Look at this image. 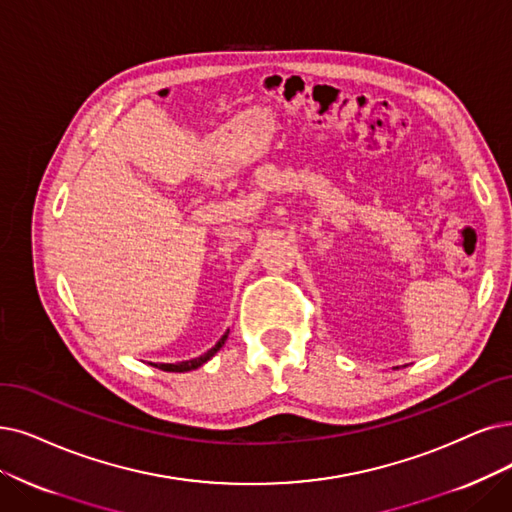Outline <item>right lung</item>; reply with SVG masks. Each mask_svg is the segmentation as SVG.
<instances>
[{
	"label": "right lung",
	"mask_w": 512,
	"mask_h": 512,
	"mask_svg": "<svg viewBox=\"0 0 512 512\" xmlns=\"http://www.w3.org/2000/svg\"><path fill=\"white\" fill-rule=\"evenodd\" d=\"M227 338H229V332L227 334H224L214 346H212V349L208 351V353H203L201 357H197V359H191V361H180V363H161L159 367H161V370L163 372H193V370H197V367H201L203 363H208L220 349H222V344L224 342H227ZM157 367V365H155Z\"/></svg>",
	"instance_id": "add662e5"
}]
</instances>
